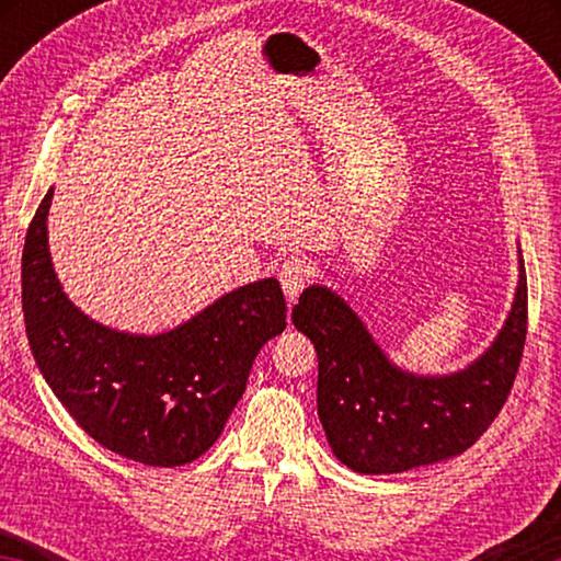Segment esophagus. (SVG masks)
I'll use <instances>...</instances> for the list:
<instances>
[{"mask_svg": "<svg viewBox=\"0 0 561 561\" xmlns=\"http://www.w3.org/2000/svg\"><path fill=\"white\" fill-rule=\"evenodd\" d=\"M309 274H311V267L307 260L301 257H287L282 264H279V282H282V289L284 294H287L289 304L297 301V297L304 289V284L309 282Z\"/></svg>", "mask_w": 561, "mask_h": 561, "instance_id": "obj_1", "label": "esophagus"}]
</instances>
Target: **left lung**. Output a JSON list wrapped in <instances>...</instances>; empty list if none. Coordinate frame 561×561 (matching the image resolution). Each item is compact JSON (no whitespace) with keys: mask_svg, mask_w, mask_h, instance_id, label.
<instances>
[{"mask_svg":"<svg viewBox=\"0 0 561 561\" xmlns=\"http://www.w3.org/2000/svg\"><path fill=\"white\" fill-rule=\"evenodd\" d=\"M291 321L319 356L317 408L327 440L346 468L405 472L460 455L490 428L515 383L527 339V274L497 339L450 376L393 366L356 311L321 284L301 291Z\"/></svg>","mask_w":561,"mask_h":561,"instance_id":"8db88e82","label":"left lung"}]
</instances>
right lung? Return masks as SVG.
Instances as JSON below:
<instances>
[{"label":"right lung","mask_w":561,"mask_h":561,"mask_svg":"<svg viewBox=\"0 0 561 561\" xmlns=\"http://www.w3.org/2000/svg\"><path fill=\"white\" fill-rule=\"evenodd\" d=\"M36 210L22 254V309L36 366L76 423L123 458L175 468L220 438L260 348L287 329L279 282L260 279L156 336L89 319L54 274L46 215Z\"/></svg>","instance_id":"right-lung-1"}]
</instances>
